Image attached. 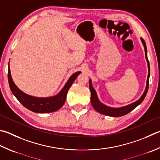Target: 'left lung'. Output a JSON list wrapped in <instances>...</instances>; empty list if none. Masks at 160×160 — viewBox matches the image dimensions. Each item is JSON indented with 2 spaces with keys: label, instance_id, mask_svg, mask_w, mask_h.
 Listing matches in <instances>:
<instances>
[{
  "label": "left lung",
  "instance_id": "1",
  "mask_svg": "<svg viewBox=\"0 0 160 160\" xmlns=\"http://www.w3.org/2000/svg\"><path fill=\"white\" fill-rule=\"evenodd\" d=\"M141 41L144 45L145 52H146V57L148 62V71H149L148 76V80H147V86H146V90H145V92L143 93V94L141 96V97L139 98L138 101H136V102L133 103L132 104H130V105L122 107V108H110L108 106L103 105V103H101L100 101H98L97 93H96L95 89L93 88L92 87V81L89 80V89L90 91H91V103L93 106V108L97 110L98 112H99L101 114H103V115L111 116V117H120V116H123L132 111V110L134 109L136 107H137L139 104H141L142 103V101L144 100V98L147 94L148 90L149 78H150V63H149L148 59L147 48H146V42L144 41V40L142 38H141Z\"/></svg>",
  "mask_w": 160,
  "mask_h": 160
}]
</instances>
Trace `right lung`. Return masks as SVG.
<instances>
[{"instance_id": "add662e5", "label": "right lung", "mask_w": 160, "mask_h": 160, "mask_svg": "<svg viewBox=\"0 0 160 160\" xmlns=\"http://www.w3.org/2000/svg\"><path fill=\"white\" fill-rule=\"evenodd\" d=\"M80 73H81V72L78 71L73 75H72L71 78L68 79V82H66L65 86L63 87V88L59 94L55 96V97L48 98H38L31 97V96L26 94L25 93L22 92L12 81L10 68H8V77L12 92L15 96L17 100L25 108L35 112L47 113L56 111V110H59L63 105L69 88H71L75 78L78 77V75Z\"/></svg>"}]
</instances>
